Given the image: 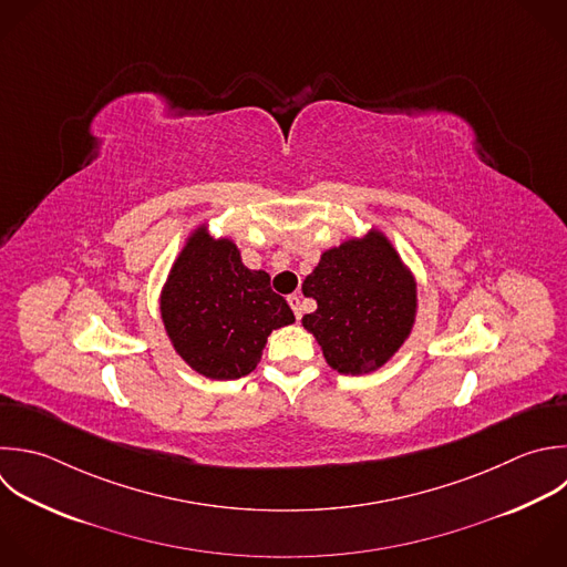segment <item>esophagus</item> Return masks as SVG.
<instances>
[{"instance_id": "34e87169", "label": "esophagus", "mask_w": 567, "mask_h": 567, "mask_svg": "<svg viewBox=\"0 0 567 567\" xmlns=\"http://www.w3.org/2000/svg\"><path fill=\"white\" fill-rule=\"evenodd\" d=\"M288 303H290L295 317L301 319V297H299V295H290V297H288Z\"/></svg>"}]
</instances>
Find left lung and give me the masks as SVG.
Listing matches in <instances>:
<instances>
[{
	"instance_id": "left-lung-1",
	"label": "left lung",
	"mask_w": 567,
	"mask_h": 567,
	"mask_svg": "<svg viewBox=\"0 0 567 567\" xmlns=\"http://www.w3.org/2000/svg\"><path fill=\"white\" fill-rule=\"evenodd\" d=\"M317 310L301 323L341 374L381 368L410 337L416 284L388 237L370 230L321 255L301 286Z\"/></svg>"
}]
</instances>
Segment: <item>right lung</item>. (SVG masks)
<instances>
[{"instance_id": "right-lung-1", "label": "right lung", "mask_w": 567, "mask_h": 567, "mask_svg": "<svg viewBox=\"0 0 567 567\" xmlns=\"http://www.w3.org/2000/svg\"><path fill=\"white\" fill-rule=\"evenodd\" d=\"M162 321L177 354L208 379L250 374L272 330L295 321L264 270L241 264L230 239L199 226L175 259L162 290Z\"/></svg>"}]
</instances>
